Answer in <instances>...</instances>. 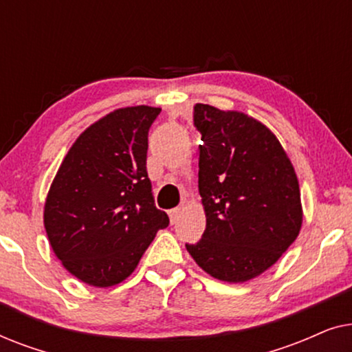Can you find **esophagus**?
Listing matches in <instances>:
<instances>
[{
    "label": "esophagus",
    "instance_id": "34e87169",
    "mask_svg": "<svg viewBox=\"0 0 352 352\" xmlns=\"http://www.w3.org/2000/svg\"><path fill=\"white\" fill-rule=\"evenodd\" d=\"M168 214H170L171 224H175V223H177V219H179V216H181V208L179 206H177V208H173L168 211Z\"/></svg>",
    "mask_w": 352,
    "mask_h": 352
}]
</instances>
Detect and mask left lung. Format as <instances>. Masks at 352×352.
<instances>
[{
	"instance_id": "1",
	"label": "left lung",
	"mask_w": 352,
	"mask_h": 352,
	"mask_svg": "<svg viewBox=\"0 0 352 352\" xmlns=\"http://www.w3.org/2000/svg\"><path fill=\"white\" fill-rule=\"evenodd\" d=\"M194 124L204 141L199 192L206 228L186 248L211 277L247 282L276 264L300 234L295 168L276 134L247 113L195 104Z\"/></svg>"
}]
</instances>
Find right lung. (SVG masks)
<instances>
[{
    "label": "right lung",
    "instance_id": "right-lung-1",
    "mask_svg": "<svg viewBox=\"0 0 352 352\" xmlns=\"http://www.w3.org/2000/svg\"><path fill=\"white\" fill-rule=\"evenodd\" d=\"M162 109H117L76 138L45 201L52 252L78 280L105 288L134 272L158 229L170 224L153 204L147 176L148 128Z\"/></svg>",
    "mask_w": 352,
    "mask_h": 352
}]
</instances>
